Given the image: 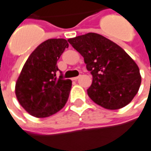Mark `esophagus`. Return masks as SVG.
Returning a JSON list of instances; mask_svg holds the SVG:
<instances>
[{"instance_id": "obj_1", "label": "esophagus", "mask_w": 151, "mask_h": 151, "mask_svg": "<svg viewBox=\"0 0 151 151\" xmlns=\"http://www.w3.org/2000/svg\"><path fill=\"white\" fill-rule=\"evenodd\" d=\"M79 77H80V76H78V77H75V78H73V80H74V81H77V80H78V79L79 78Z\"/></svg>"}]
</instances>
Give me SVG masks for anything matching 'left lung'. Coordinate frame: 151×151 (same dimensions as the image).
Instances as JSON below:
<instances>
[{
    "label": "left lung",
    "mask_w": 151,
    "mask_h": 151,
    "mask_svg": "<svg viewBox=\"0 0 151 151\" xmlns=\"http://www.w3.org/2000/svg\"><path fill=\"white\" fill-rule=\"evenodd\" d=\"M83 57L93 81L89 97L106 109L116 110L129 104L139 90L138 66L116 43L96 33L69 39Z\"/></svg>",
    "instance_id": "1"
}]
</instances>
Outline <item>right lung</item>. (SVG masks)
<instances>
[{
  "label": "right lung",
  "mask_w": 151,
  "mask_h": 151,
  "mask_svg": "<svg viewBox=\"0 0 151 151\" xmlns=\"http://www.w3.org/2000/svg\"><path fill=\"white\" fill-rule=\"evenodd\" d=\"M69 43L64 39H50L40 44L28 57L18 77L15 94L19 104L28 113L44 118L64 108L72 86L64 79L56 65Z\"/></svg>",
  "instance_id": "right-lung-1"
}]
</instances>
